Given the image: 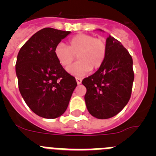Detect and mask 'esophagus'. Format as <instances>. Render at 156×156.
<instances>
[{
	"mask_svg": "<svg viewBox=\"0 0 156 156\" xmlns=\"http://www.w3.org/2000/svg\"><path fill=\"white\" fill-rule=\"evenodd\" d=\"M76 80L77 84H80L81 82H82V79H81V78H80V77H76Z\"/></svg>",
	"mask_w": 156,
	"mask_h": 156,
	"instance_id": "1",
	"label": "esophagus"
}]
</instances>
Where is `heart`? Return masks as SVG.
<instances>
[{"mask_svg": "<svg viewBox=\"0 0 156 156\" xmlns=\"http://www.w3.org/2000/svg\"><path fill=\"white\" fill-rule=\"evenodd\" d=\"M68 44V47L62 43L56 45L55 55L63 67L69 66L76 55L79 61L67 69L72 75L81 76L98 69L105 60L108 48L104 38L80 34L70 38Z\"/></svg>", "mask_w": 156, "mask_h": 156, "instance_id": "1", "label": "heart"}]
</instances>
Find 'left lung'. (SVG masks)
<instances>
[{
  "mask_svg": "<svg viewBox=\"0 0 156 156\" xmlns=\"http://www.w3.org/2000/svg\"><path fill=\"white\" fill-rule=\"evenodd\" d=\"M107 55L93 75L83 80L88 112L98 119H108L124 108L131 96L134 73L133 59L114 37L106 39Z\"/></svg>",
  "mask_w": 156,
  "mask_h": 156,
  "instance_id": "left-lung-1",
  "label": "left lung"
}]
</instances>
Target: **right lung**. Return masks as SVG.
Returning a JSON list of instances; mask_svg holds the SVG:
<instances>
[{
    "label": "right lung",
    "instance_id": "obj_1",
    "mask_svg": "<svg viewBox=\"0 0 156 156\" xmlns=\"http://www.w3.org/2000/svg\"><path fill=\"white\" fill-rule=\"evenodd\" d=\"M71 32L44 28L25 43L16 64L19 91L39 116L55 119L68 107L77 85L75 77L58 62L55 48Z\"/></svg>",
    "mask_w": 156,
    "mask_h": 156
}]
</instances>
